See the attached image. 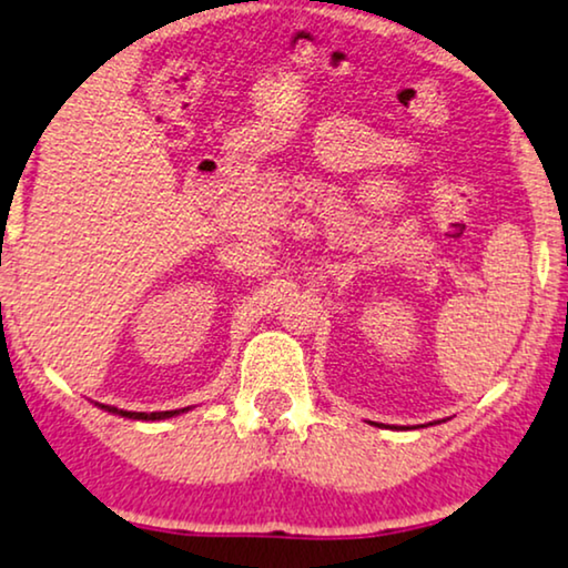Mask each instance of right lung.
<instances>
[{"mask_svg":"<svg viewBox=\"0 0 568 568\" xmlns=\"http://www.w3.org/2000/svg\"><path fill=\"white\" fill-rule=\"evenodd\" d=\"M104 412L110 414H120V416H128V419H170V416L181 414V412H189V408H178V412H152V414H143V412H123V408H114V406H102Z\"/></svg>","mask_w":568,"mask_h":568,"instance_id":"add662e5","label":"right lung"}]
</instances>
